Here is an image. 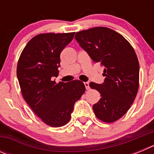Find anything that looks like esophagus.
I'll use <instances>...</instances> for the list:
<instances>
[{
    "label": "esophagus",
    "mask_w": 154,
    "mask_h": 154,
    "mask_svg": "<svg viewBox=\"0 0 154 154\" xmlns=\"http://www.w3.org/2000/svg\"><path fill=\"white\" fill-rule=\"evenodd\" d=\"M84 85H85V89H87V90H88V89H89V82H84Z\"/></svg>",
    "instance_id": "obj_1"
}]
</instances>
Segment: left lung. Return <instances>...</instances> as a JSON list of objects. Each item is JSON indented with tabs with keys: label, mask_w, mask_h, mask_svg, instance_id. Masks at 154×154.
Listing matches in <instances>:
<instances>
[{
	"label": "left lung",
	"mask_w": 154,
	"mask_h": 154,
	"mask_svg": "<svg viewBox=\"0 0 154 154\" xmlns=\"http://www.w3.org/2000/svg\"><path fill=\"white\" fill-rule=\"evenodd\" d=\"M75 38L95 63L104 67V82L89 83L101 95L92 109L98 119L113 123L129 110L138 92L140 65L135 51L123 35L105 27L79 31Z\"/></svg>",
	"instance_id": "8db88e82"
}]
</instances>
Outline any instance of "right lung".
<instances>
[{
	"label": "right lung",
	"instance_id": "1",
	"mask_svg": "<svg viewBox=\"0 0 154 154\" xmlns=\"http://www.w3.org/2000/svg\"><path fill=\"white\" fill-rule=\"evenodd\" d=\"M70 33L40 34L31 39L18 59L17 76L24 100L45 124L65 126L74 104L85 91L82 82L52 81L58 75L60 54L74 38Z\"/></svg>",
	"mask_w": 154,
	"mask_h": 154
}]
</instances>
